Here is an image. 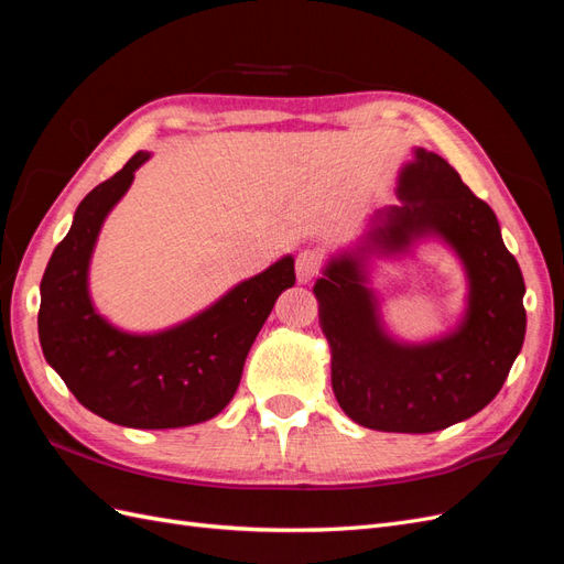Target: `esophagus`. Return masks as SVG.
Here are the masks:
<instances>
[{"label":"esophagus","instance_id":"34e87169","mask_svg":"<svg viewBox=\"0 0 564 564\" xmlns=\"http://www.w3.org/2000/svg\"><path fill=\"white\" fill-rule=\"evenodd\" d=\"M322 253L315 249H303L296 256V278L299 282H311L313 278L319 275L322 270Z\"/></svg>","mask_w":564,"mask_h":564}]
</instances>
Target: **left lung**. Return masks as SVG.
<instances>
[{"instance_id":"1","label":"left lung","mask_w":564,"mask_h":564,"mask_svg":"<svg viewBox=\"0 0 564 564\" xmlns=\"http://www.w3.org/2000/svg\"><path fill=\"white\" fill-rule=\"evenodd\" d=\"M398 197L402 204L373 214L362 247L329 261L313 292L340 409L371 431L435 433L497 398L524 340V280L489 204L435 152L416 150ZM423 234L442 236L459 253L469 308L449 337L406 347L380 327L364 259L373 250L401 252Z\"/></svg>"}]
</instances>
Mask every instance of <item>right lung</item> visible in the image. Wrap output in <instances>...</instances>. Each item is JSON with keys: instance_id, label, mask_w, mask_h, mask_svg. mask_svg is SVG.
Instances as JSON below:
<instances>
[{"instance_id": "1", "label": "right lung", "mask_w": 564, "mask_h": 564, "mask_svg": "<svg viewBox=\"0 0 564 564\" xmlns=\"http://www.w3.org/2000/svg\"><path fill=\"white\" fill-rule=\"evenodd\" d=\"M148 158L135 152L79 202L70 232L44 270L37 327L46 362L89 412L155 431L214 419L232 400L253 338L296 272L292 256H284L166 332L139 336L112 327L89 299V261L106 216Z\"/></svg>"}]
</instances>
